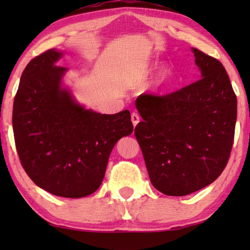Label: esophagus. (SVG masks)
I'll return each instance as SVG.
<instances>
[{
    "mask_svg": "<svg viewBox=\"0 0 250 250\" xmlns=\"http://www.w3.org/2000/svg\"><path fill=\"white\" fill-rule=\"evenodd\" d=\"M131 121H132V123H133V126H135L139 124V122H140V116H139V114H136V112H132V115H131Z\"/></svg>",
    "mask_w": 250,
    "mask_h": 250,
    "instance_id": "esophagus-1",
    "label": "esophagus"
}]
</instances>
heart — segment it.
<instances>
[{
  "instance_id": "1",
  "label": "heart",
  "mask_w": 250,
  "mask_h": 250,
  "mask_svg": "<svg viewBox=\"0 0 250 250\" xmlns=\"http://www.w3.org/2000/svg\"><path fill=\"white\" fill-rule=\"evenodd\" d=\"M172 76H173L172 68H170L169 64H164V66L160 67L155 81L152 82L151 87L156 91L164 90V88L168 85L170 80H172Z\"/></svg>"
}]
</instances>
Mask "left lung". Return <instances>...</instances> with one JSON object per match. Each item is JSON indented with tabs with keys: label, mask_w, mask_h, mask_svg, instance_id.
<instances>
[{
	"label": "left lung",
	"mask_w": 250,
	"mask_h": 250,
	"mask_svg": "<svg viewBox=\"0 0 250 250\" xmlns=\"http://www.w3.org/2000/svg\"><path fill=\"white\" fill-rule=\"evenodd\" d=\"M201 78L170 94H141L134 129L150 181L167 196L213 183L227 166L237 122V97L220 61L192 47Z\"/></svg>",
	"instance_id": "8db88e82"
}]
</instances>
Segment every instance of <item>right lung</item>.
<instances>
[{
  "instance_id": "right-lung-1",
  "label": "right lung",
  "mask_w": 250,
  "mask_h": 250,
  "mask_svg": "<svg viewBox=\"0 0 250 250\" xmlns=\"http://www.w3.org/2000/svg\"><path fill=\"white\" fill-rule=\"evenodd\" d=\"M51 49L27 64L13 102L12 126L21 165L34 183L64 198H82L101 186L111 150L132 134L128 110L99 114L63 85L67 68Z\"/></svg>"
}]
</instances>
